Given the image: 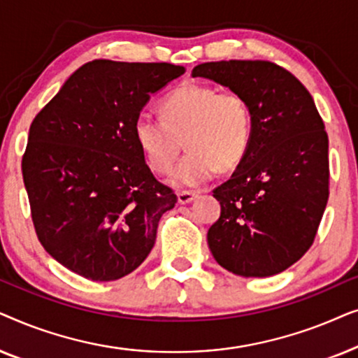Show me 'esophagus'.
Segmentation results:
<instances>
[{"mask_svg": "<svg viewBox=\"0 0 358 358\" xmlns=\"http://www.w3.org/2000/svg\"><path fill=\"white\" fill-rule=\"evenodd\" d=\"M195 199H197V194L190 192V190H180V192L178 194L179 203H182V205L190 203V202H192V200H195Z\"/></svg>", "mask_w": 358, "mask_h": 358, "instance_id": "1", "label": "esophagus"}]
</instances>
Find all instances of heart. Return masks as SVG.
Returning <instances> with one entry per match:
<instances>
[{"instance_id": "obj_1", "label": "heart", "mask_w": 358, "mask_h": 358, "mask_svg": "<svg viewBox=\"0 0 358 358\" xmlns=\"http://www.w3.org/2000/svg\"><path fill=\"white\" fill-rule=\"evenodd\" d=\"M161 120L141 115L134 124L136 145L146 164L164 174L173 168L169 182L195 187L213 178L217 168L231 171L246 156L252 140V110L236 91H220L199 83H184L159 104Z\"/></svg>"}]
</instances>
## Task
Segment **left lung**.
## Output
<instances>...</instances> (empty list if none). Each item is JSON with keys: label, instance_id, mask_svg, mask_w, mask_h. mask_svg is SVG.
<instances>
[{"label": "left lung", "instance_id": "obj_1", "mask_svg": "<svg viewBox=\"0 0 358 358\" xmlns=\"http://www.w3.org/2000/svg\"><path fill=\"white\" fill-rule=\"evenodd\" d=\"M208 78L246 97L252 140L213 190L222 213L208 229L215 261L243 277H271L311 248L329 199V140L315 101L285 68L266 60L208 62Z\"/></svg>", "mask_w": 358, "mask_h": 358}]
</instances>
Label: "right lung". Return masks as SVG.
<instances>
[{"label": "right lung", "instance_id": "right-lung-1", "mask_svg": "<svg viewBox=\"0 0 358 358\" xmlns=\"http://www.w3.org/2000/svg\"><path fill=\"white\" fill-rule=\"evenodd\" d=\"M173 63L92 60L68 78L29 129L22 178L37 238L78 275H129L178 202L155 178L134 124L150 96L184 75Z\"/></svg>", "mask_w": 358, "mask_h": 358}]
</instances>
